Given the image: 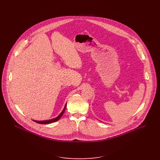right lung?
<instances>
[{
	"mask_svg": "<svg viewBox=\"0 0 160 160\" xmlns=\"http://www.w3.org/2000/svg\"><path fill=\"white\" fill-rule=\"evenodd\" d=\"M66 107H67V103H66V105H65V107H64L63 111L62 112V113L59 114L57 117H56V118H53V119H49V120H46V121H36V120H33V121H35L36 122L39 123V124H50V123H52V122H56V121H57L62 116V115L64 113V112H65V111Z\"/></svg>",
	"mask_w": 160,
	"mask_h": 160,
	"instance_id": "add662e5",
	"label": "right lung"
}]
</instances>
